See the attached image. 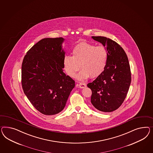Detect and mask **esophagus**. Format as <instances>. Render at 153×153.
I'll return each instance as SVG.
<instances>
[{"instance_id": "1", "label": "esophagus", "mask_w": 153, "mask_h": 153, "mask_svg": "<svg viewBox=\"0 0 153 153\" xmlns=\"http://www.w3.org/2000/svg\"><path fill=\"white\" fill-rule=\"evenodd\" d=\"M78 85L79 87L80 88H82V89L86 87V86H87V85L85 83H82L79 84Z\"/></svg>"}]
</instances>
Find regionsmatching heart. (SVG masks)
<instances>
[{
	"label": "heart",
	"instance_id": "obj_1",
	"mask_svg": "<svg viewBox=\"0 0 153 153\" xmlns=\"http://www.w3.org/2000/svg\"><path fill=\"white\" fill-rule=\"evenodd\" d=\"M72 53L73 56L66 55L63 59L64 69L71 77L74 76L80 67L82 70L76 78L81 81L89 76L91 78H96L104 71L108 61V53L103 46L81 42L73 49Z\"/></svg>",
	"mask_w": 153,
	"mask_h": 153
}]
</instances>
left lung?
Returning <instances> with one entry per match:
<instances>
[{"instance_id": "8db88e82", "label": "left lung", "mask_w": 153, "mask_h": 153, "mask_svg": "<svg viewBox=\"0 0 153 153\" xmlns=\"http://www.w3.org/2000/svg\"><path fill=\"white\" fill-rule=\"evenodd\" d=\"M108 53V61L103 73L88 87L92 90L91 103L96 109L110 112L117 109L125 100L131 83V71L123 49L105 37L92 36Z\"/></svg>"}]
</instances>
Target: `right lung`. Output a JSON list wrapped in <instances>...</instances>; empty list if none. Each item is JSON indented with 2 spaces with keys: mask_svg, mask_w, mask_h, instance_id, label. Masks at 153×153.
Wrapping results in <instances>:
<instances>
[{
  "mask_svg": "<svg viewBox=\"0 0 153 153\" xmlns=\"http://www.w3.org/2000/svg\"><path fill=\"white\" fill-rule=\"evenodd\" d=\"M65 39L45 38L27 53L22 65L23 92L36 109L45 115L60 112L75 87L64 72Z\"/></svg>",
  "mask_w": 153,
  "mask_h": 153,
  "instance_id": "add662e5",
  "label": "right lung"
}]
</instances>
